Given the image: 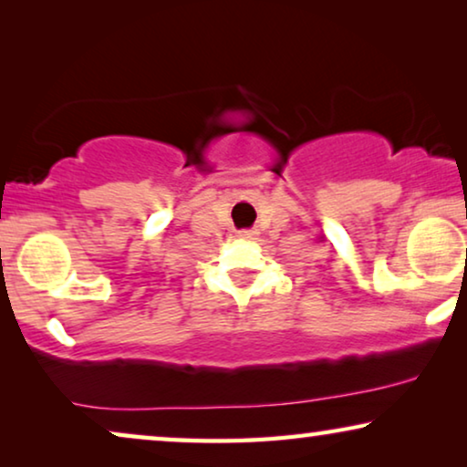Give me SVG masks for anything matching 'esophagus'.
Here are the masks:
<instances>
[{
    "mask_svg": "<svg viewBox=\"0 0 467 467\" xmlns=\"http://www.w3.org/2000/svg\"><path fill=\"white\" fill-rule=\"evenodd\" d=\"M253 235H254V232H251V229H244V232H240V238H253Z\"/></svg>",
    "mask_w": 467,
    "mask_h": 467,
    "instance_id": "1",
    "label": "esophagus"
}]
</instances>
